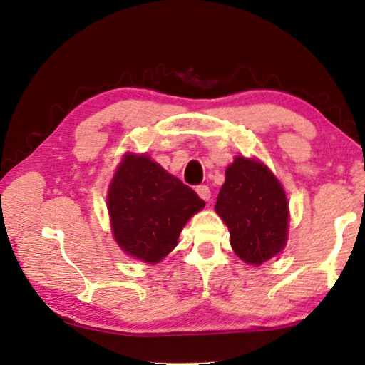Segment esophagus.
<instances>
[{
    "mask_svg": "<svg viewBox=\"0 0 365 365\" xmlns=\"http://www.w3.org/2000/svg\"><path fill=\"white\" fill-rule=\"evenodd\" d=\"M196 193L204 201L210 200V190H209L207 185H200V187H196Z\"/></svg>",
    "mask_w": 365,
    "mask_h": 365,
    "instance_id": "esophagus-1",
    "label": "esophagus"
}]
</instances>
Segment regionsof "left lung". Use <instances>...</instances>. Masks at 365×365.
<instances>
[{
	"label": "left lung",
	"instance_id": "left-lung-1",
	"mask_svg": "<svg viewBox=\"0 0 365 365\" xmlns=\"http://www.w3.org/2000/svg\"><path fill=\"white\" fill-rule=\"evenodd\" d=\"M215 212L230 230L236 255L262 264L286 246L289 202L282 185L260 161L236 156L225 170Z\"/></svg>",
	"mask_w": 365,
	"mask_h": 365
}]
</instances>
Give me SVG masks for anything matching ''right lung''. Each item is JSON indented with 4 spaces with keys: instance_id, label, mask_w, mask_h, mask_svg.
I'll list each match as a JSON object with an SVG mask.
<instances>
[{
    "instance_id": "1",
    "label": "right lung",
    "mask_w": 365,
    "mask_h": 365,
    "mask_svg": "<svg viewBox=\"0 0 365 365\" xmlns=\"http://www.w3.org/2000/svg\"><path fill=\"white\" fill-rule=\"evenodd\" d=\"M107 205L118 246L138 260L158 263L205 202L150 156L128 153L111 178Z\"/></svg>"
}]
</instances>
